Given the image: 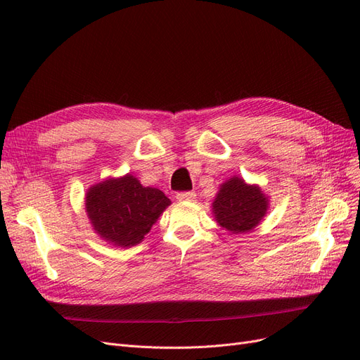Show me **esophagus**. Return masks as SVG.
I'll list each match as a JSON object with an SVG mask.
<instances>
[{"label": "esophagus", "instance_id": "1", "mask_svg": "<svg viewBox=\"0 0 360 360\" xmlns=\"http://www.w3.org/2000/svg\"><path fill=\"white\" fill-rule=\"evenodd\" d=\"M176 198L179 201H193L197 198V195H195V192H179Z\"/></svg>", "mask_w": 360, "mask_h": 360}]
</instances>
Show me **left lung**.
<instances>
[{
	"label": "left lung",
	"mask_w": 360,
	"mask_h": 360,
	"mask_svg": "<svg viewBox=\"0 0 360 360\" xmlns=\"http://www.w3.org/2000/svg\"><path fill=\"white\" fill-rule=\"evenodd\" d=\"M212 207L217 224L233 234H243L252 231L263 219L269 200L257 184L231 177L221 184Z\"/></svg>",
	"instance_id": "8db88e82"
}]
</instances>
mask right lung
<instances>
[{
  "label": "right lung",
  "mask_w": 360,
  "mask_h": 360,
  "mask_svg": "<svg viewBox=\"0 0 360 360\" xmlns=\"http://www.w3.org/2000/svg\"><path fill=\"white\" fill-rule=\"evenodd\" d=\"M169 204L165 193L144 188L132 174L97 183L85 195V210L94 233L120 248L143 242Z\"/></svg>",
  "instance_id": "obj_1"
}]
</instances>
